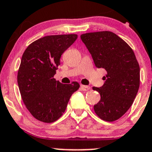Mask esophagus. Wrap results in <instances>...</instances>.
Instances as JSON below:
<instances>
[{
  "instance_id": "obj_1",
  "label": "esophagus",
  "mask_w": 152,
  "mask_h": 152,
  "mask_svg": "<svg viewBox=\"0 0 152 152\" xmlns=\"http://www.w3.org/2000/svg\"><path fill=\"white\" fill-rule=\"evenodd\" d=\"M81 89L84 91H89L91 89L90 86H87V85H81Z\"/></svg>"
}]
</instances>
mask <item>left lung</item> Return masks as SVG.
I'll return each instance as SVG.
<instances>
[{
	"instance_id": "1",
	"label": "left lung",
	"mask_w": 152,
	"mask_h": 152,
	"mask_svg": "<svg viewBox=\"0 0 152 152\" xmlns=\"http://www.w3.org/2000/svg\"><path fill=\"white\" fill-rule=\"evenodd\" d=\"M82 42L92 56L98 68L107 74L99 93V102L94 106L96 115L113 122L126 113L133 104L140 87V66L133 50L124 40L110 31L81 35Z\"/></svg>"
}]
</instances>
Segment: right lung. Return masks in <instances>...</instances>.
I'll list each match as a JSON object with an SVG mask.
<instances>
[{
  "mask_svg": "<svg viewBox=\"0 0 152 152\" xmlns=\"http://www.w3.org/2000/svg\"><path fill=\"white\" fill-rule=\"evenodd\" d=\"M76 34L48 35L32 42L22 56L18 85L22 100L36 120L50 123L65 111L79 84H61L54 79L63 53L77 39Z\"/></svg>",
  "mask_w": 152,
  "mask_h": 152,
  "instance_id": "1",
  "label": "right lung"
}]
</instances>
